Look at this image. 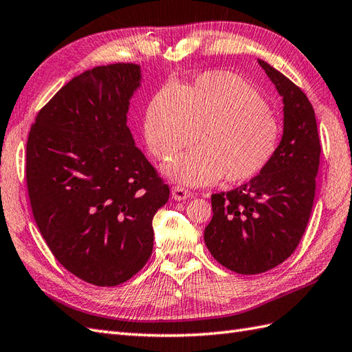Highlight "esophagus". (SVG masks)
I'll use <instances>...</instances> for the list:
<instances>
[{
	"label": "esophagus",
	"instance_id": "34e87169",
	"mask_svg": "<svg viewBox=\"0 0 352 352\" xmlns=\"http://www.w3.org/2000/svg\"><path fill=\"white\" fill-rule=\"evenodd\" d=\"M170 195H173V198L175 201H184L190 196V193L187 192L184 187H179V186H174L173 190H170Z\"/></svg>",
	"mask_w": 352,
	"mask_h": 352
}]
</instances>
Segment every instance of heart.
I'll return each mask as SVG.
<instances>
[{
    "mask_svg": "<svg viewBox=\"0 0 352 352\" xmlns=\"http://www.w3.org/2000/svg\"><path fill=\"white\" fill-rule=\"evenodd\" d=\"M199 146L165 166L178 183L202 186L222 178L246 183L270 165L282 126L265 99L240 76L207 72L189 88L168 85L148 104L144 138L159 160L195 142Z\"/></svg>",
    "mask_w": 352,
    "mask_h": 352,
    "instance_id": "heart-1",
    "label": "heart"
}]
</instances>
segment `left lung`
Returning a JSON list of instances; mask_svg holds the SVG:
<instances>
[{"label": "left lung", "instance_id": "obj_1", "mask_svg": "<svg viewBox=\"0 0 352 352\" xmlns=\"http://www.w3.org/2000/svg\"><path fill=\"white\" fill-rule=\"evenodd\" d=\"M283 99V135L270 165L234 190L211 195L204 231L211 255L240 274L268 272L297 249L312 213L321 144L307 96L258 60Z\"/></svg>", "mask_w": 352, "mask_h": 352}]
</instances>
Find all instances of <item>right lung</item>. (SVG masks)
I'll return each mask as SVG.
<instances>
[{
	"mask_svg": "<svg viewBox=\"0 0 352 352\" xmlns=\"http://www.w3.org/2000/svg\"><path fill=\"white\" fill-rule=\"evenodd\" d=\"M133 63L99 65L65 84L31 126L27 187L32 216L58 263L97 287L124 283L153 252V217L169 187L135 145Z\"/></svg>",
	"mask_w": 352,
	"mask_h": 352,
	"instance_id": "add662e5",
	"label": "right lung"
}]
</instances>
